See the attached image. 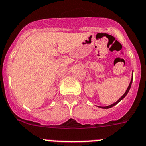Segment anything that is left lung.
Wrapping results in <instances>:
<instances>
[{
    "label": "left lung",
    "mask_w": 146,
    "mask_h": 146,
    "mask_svg": "<svg viewBox=\"0 0 146 146\" xmlns=\"http://www.w3.org/2000/svg\"><path fill=\"white\" fill-rule=\"evenodd\" d=\"M132 80H133V74H132V78H131V82H130V84H129V87H128L127 90H126V92H125V93H124V94L122 96H121V98H120V99L117 100V101H116V102H115V103H114L113 104H111V105H110V106H100V107H101V108H104V109H109V108H111V107H112V106H115V105L117 104H118L119 102H120V101L123 99V98H124L126 97V95H127L128 92H129V90H130V88H131V83H132Z\"/></svg>",
    "instance_id": "1"
}]
</instances>
